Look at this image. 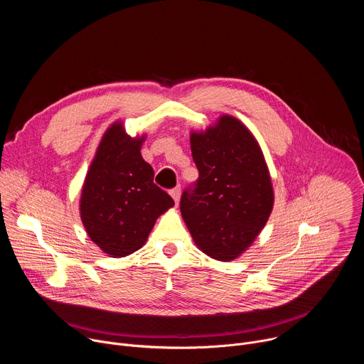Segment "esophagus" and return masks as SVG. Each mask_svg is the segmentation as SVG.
I'll use <instances>...</instances> for the list:
<instances>
[{
  "label": "esophagus",
  "instance_id": "34e87169",
  "mask_svg": "<svg viewBox=\"0 0 364 364\" xmlns=\"http://www.w3.org/2000/svg\"><path fill=\"white\" fill-rule=\"evenodd\" d=\"M170 194H171V197L174 198L176 204H178V201H180V194H181V188H180V187H176V188H173V190L170 191Z\"/></svg>",
  "mask_w": 364,
  "mask_h": 364
}]
</instances>
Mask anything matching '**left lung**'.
I'll return each instance as SVG.
<instances>
[{
    "instance_id": "left-lung-1",
    "label": "left lung",
    "mask_w": 364,
    "mask_h": 364,
    "mask_svg": "<svg viewBox=\"0 0 364 364\" xmlns=\"http://www.w3.org/2000/svg\"><path fill=\"white\" fill-rule=\"evenodd\" d=\"M190 144L198 178L181 196V216L201 252L233 261L261 233L274 207L262 149L230 115L204 132H191Z\"/></svg>"
}]
</instances>
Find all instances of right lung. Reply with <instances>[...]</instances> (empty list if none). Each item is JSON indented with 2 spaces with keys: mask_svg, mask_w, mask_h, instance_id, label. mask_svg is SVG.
Masks as SVG:
<instances>
[{
  "mask_svg": "<svg viewBox=\"0 0 364 364\" xmlns=\"http://www.w3.org/2000/svg\"><path fill=\"white\" fill-rule=\"evenodd\" d=\"M145 135L131 138L122 122L103 134L87 170L80 218L87 236L112 257H124L146 242L149 232L174 200L154 184V170L144 161Z\"/></svg>",
  "mask_w": 364,
  "mask_h": 364,
  "instance_id": "obj_1",
  "label": "right lung"
}]
</instances>
